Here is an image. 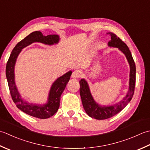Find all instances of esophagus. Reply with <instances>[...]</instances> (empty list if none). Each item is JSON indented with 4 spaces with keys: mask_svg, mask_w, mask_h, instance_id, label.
Returning a JSON list of instances; mask_svg holds the SVG:
<instances>
[{
    "mask_svg": "<svg viewBox=\"0 0 150 150\" xmlns=\"http://www.w3.org/2000/svg\"><path fill=\"white\" fill-rule=\"evenodd\" d=\"M81 76V72L80 71H79V70H76L74 72H72V78H80Z\"/></svg>",
    "mask_w": 150,
    "mask_h": 150,
    "instance_id": "1",
    "label": "esophagus"
}]
</instances>
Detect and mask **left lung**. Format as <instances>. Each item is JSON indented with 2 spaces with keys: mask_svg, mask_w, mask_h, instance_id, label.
Instances as JSON below:
<instances>
[{
  "mask_svg": "<svg viewBox=\"0 0 150 150\" xmlns=\"http://www.w3.org/2000/svg\"><path fill=\"white\" fill-rule=\"evenodd\" d=\"M108 34L111 36V40L108 42L109 47L118 48V50L125 55L129 63L130 67L129 88L126 96L120 102L111 105H101L94 100L87 81L85 79H81L79 81V93L83 107L86 113L89 117L97 120L109 118L121 111L132 98L135 87L136 67L129 48L115 33L109 32L108 33Z\"/></svg>",
  "mask_w": 150,
  "mask_h": 150,
  "instance_id": "1",
  "label": "left lung"
}]
</instances>
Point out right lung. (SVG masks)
<instances>
[{"label": "right lung", "mask_w": 150, "mask_h": 150, "mask_svg": "<svg viewBox=\"0 0 150 150\" xmlns=\"http://www.w3.org/2000/svg\"><path fill=\"white\" fill-rule=\"evenodd\" d=\"M59 41V36L57 35H48L45 36L42 35L41 32H33L18 42L12 50L7 62L6 76L12 100L18 108L32 117L46 119L50 118L56 113L59 108L61 95L65 90L72 72L71 71L67 72L54 82L48 93L47 103L42 105L30 103L21 97L15 84L14 70L17 57L24 48L28 47L33 42H38L47 45H53L57 44Z\"/></svg>", "instance_id": "add662e5"}]
</instances>
